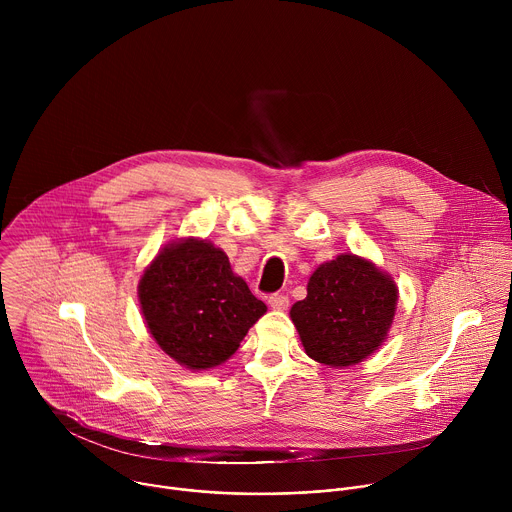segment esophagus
<instances>
[{"instance_id": "34e87169", "label": "esophagus", "mask_w": 512, "mask_h": 512, "mask_svg": "<svg viewBox=\"0 0 512 512\" xmlns=\"http://www.w3.org/2000/svg\"><path fill=\"white\" fill-rule=\"evenodd\" d=\"M269 304H271L273 310H285L289 306V298L283 296V294H271Z\"/></svg>"}]
</instances>
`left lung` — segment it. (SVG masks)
Returning a JSON list of instances; mask_svg holds the SVG:
<instances>
[{
	"label": "left lung",
	"instance_id": "left-lung-1",
	"mask_svg": "<svg viewBox=\"0 0 512 512\" xmlns=\"http://www.w3.org/2000/svg\"><path fill=\"white\" fill-rule=\"evenodd\" d=\"M395 306L397 287L389 275L362 257L338 255L312 273L306 300L289 316L308 356L342 369L381 346Z\"/></svg>",
	"mask_w": 512,
	"mask_h": 512
}]
</instances>
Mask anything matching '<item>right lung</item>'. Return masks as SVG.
<instances>
[{
  "label": "right lung",
  "instance_id": "right-lung-1",
  "mask_svg": "<svg viewBox=\"0 0 512 512\" xmlns=\"http://www.w3.org/2000/svg\"><path fill=\"white\" fill-rule=\"evenodd\" d=\"M139 304L160 348L200 371L231 358L267 312L229 257L208 241L168 245L139 281Z\"/></svg>",
  "mask_w": 512,
  "mask_h": 512
}]
</instances>
